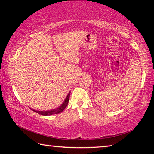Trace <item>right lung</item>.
Returning <instances> with one entry per match:
<instances>
[{
	"label": "right lung",
	"mask_w": 154,
	"mask_h": 154,
	"mask_svg": "<svg viewBox=\"0 0 154 154\" xmlns=\"http://www.w3.org/2000/svg\"><path fill=\"white\" fill-rule=\"evenodd\" d=\"M69 98H70V92L69 93V94L67 95L66 99H65L64 102L63 103V104L60 106H59L58 108L53 109V110L51 111H35V110H32L36 113H37L38 114L42 115V116H51V115H54V114H58L61 113L62 111H64V109L66 107V106L69 103Z\"/></svg>",
	"instance_id": "1"
}]
</instances>
